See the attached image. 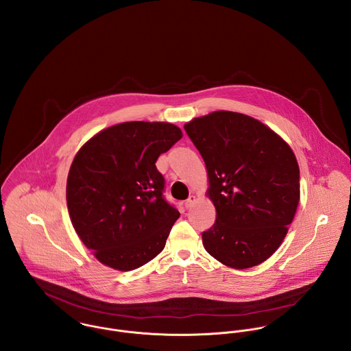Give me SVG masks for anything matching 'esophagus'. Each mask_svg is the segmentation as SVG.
Listing matches in <instances>:
<instances>
[{
  "mask_svg": "<svg viewBox=\"0 0 351 351\" xmlns=\"http://www.w3.org/2000/svg\"><path fill=\"white\" fill-rule=\"evenodd\" d=\"M196 196H191L188 200L185 201V208L186 209H191L195 204H196Z\"/></svg>",
  "mask_w": 351,
  "mask_h": 351,
  "instance_id": "esophagus-1",
  "label": "esophagus"
}]
</instances>
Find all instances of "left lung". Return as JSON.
I'll return each mask as SVG.
<instances>
[{
	"label": "left lung",
	"mask_w": 351,
	"mask_h": 351,
	"mask_svg": "<svg viewBox=\"0 0 351 351\" xmlns=\"http://www.w3.org/2000/svg\"><path fill=\"white\" fill-rule=\"evenodd\" d=\"M208 174L216 221L202 232L208 254L232 269L270 258L300 201V169L291 146L262 121L216 110L184 125Z\"/></svg>",
	"instance_id": "obj_1"
}]
</instances>
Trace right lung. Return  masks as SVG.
<instances>
[{"label":"right lung","mask_w":351,"mask_h":351,"mask_svg":"<svg viewBox=\"0 0 351 351\" xmlns=\"http://www.w3.org/2000/svg\"><path fill=\"white\" fill-rule=\"evenodd\" d=\"M182 138L165 121H125L92 136L67 176L71 224L102 265L138 269L165 249L180 212L163 196L158 156Z\"/></svg>","instance_id":"right-lung-1"}]
</instances>
